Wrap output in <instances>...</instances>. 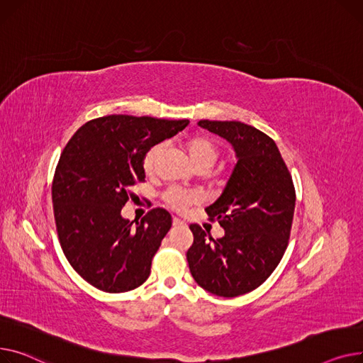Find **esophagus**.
<instances>
[{"label":"esophagus","mask_w":363,"mask_h":363,"mask_svg":"<svg viewBox=\"0 0 363 363\" xmlns=\"http://www.w3.org/2000/svg\"><path fill=\"white\" fill-rule=\"evenodd\" d=\"M173 224H174V225H179V224H183V221H182L180 218L174 217V218H173Z\"/></svg>","instance_id":"34e87169"}]
</instances>
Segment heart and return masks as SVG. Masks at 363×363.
<instances>
[{"mask_svg":"<svg viewBox=\"0 0 363 363\" xmlns=\"http://www.w3.org/2000/svg\"><path fill=\"white\" fill-rule=\"evenodd\" d=\"M183 147L186 149L191 164H194L196 169H206L208 172V169L217 162L220 157L218 145L203 135L187 136L183 140ZM162 151H164L162 143H157L152 147L147 149L146 154L143 155V162H142L146 174L155 173ZM164 199L172 208L177 211H184L187 206L198 203L201 198L198 194H195V191H186V190L173 187L165 191Z\"/></svg>","mask_w":363,"mask_h":363,"instance_id":"heart-1","label":"heart"}]
</instances>
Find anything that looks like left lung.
Segmentation results:
<instances>
[{
    "instance_id": "8db88e82",
    "label": "left lung",
    "mask_w": 363,
    "mask_h": 363,
    "mask_svg": "<svg viewBox=\"0 0 363 363\" xmlns=\"http://www.w3.org/2000/svg\"><path fill=\"white\" fill-rule=\"evenodd\" d=\"M198 124L230 142L238 164L221 196L205 209L224 236L212 239L191 224L194 245L186 257L202 289L236 297L259 287L280 264L290 238L294 186L279 147L261 130L242 121Z\"/></svg>"
}]
</instances>
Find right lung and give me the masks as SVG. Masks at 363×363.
<instances>
[{"mask_svg":"<svg viewBox=\"0 0 363 363\" xmlns=\"http://www.w3.org/2000/svg\"><path fill=\"white\" fill-rule=\"evenodd\" d=\"M189 120L105 116L84 123L64 147L52 182L60 245L74 271L106 293L129 291L146 281L161 240L172 228L162 208L140 220L121 208L145 180L143 155L173 138Z\"/></svg>","mask_w":363,"mask_h":363,"instance_id":"add662e5","label":"right lung"}]
</instances>
